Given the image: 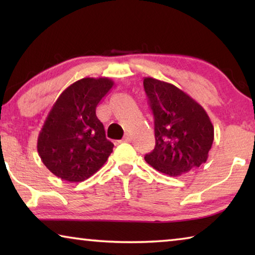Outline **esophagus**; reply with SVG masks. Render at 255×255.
I'll list each match as a JSON object with an SVG mask.
<instances>
[{"label":"esophagus","mask_w":255,"mask_h":255,"mask_svg":"<svg viewBox=\"0 0 255 255\" xmlns=\"http://www.w3.org/2000/svg\"><path fill=\"white\" fill-rule=\"evenodd\" d=\"M130 139H131V138L129 137V135H126V136L123 138L122 141H124V143H129V141H130Z\"/></svg>","instance_id":"obj_1"}]
</instances>
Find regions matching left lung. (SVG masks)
<instances>
[{"mask_svg":"<svg viewBox=\"0 0 255 255\" xmlns=\"http://www.w3.org/2000/svg\"><path fill=\"white\" fill-rule=\"evenodd\" d=\"M154 115L155 148L145 161L169 176H180L208 159L214 126L199 103L175 85L145 77Z\"/></svg>","mask_w":255,"mask_h":255,"instance_id":"obj_1","label":"left lung"}]
</instances>
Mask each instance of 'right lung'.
I'll list each match as a JSON object with an SVG mask.
<instances>
[{"label":"right lung","mask_w":255,"mask_h":255,"mask_svg":"<svg viewBox=\"0 0 255 255\" xmlns=\"http://www.w3.org/2000/svg\"><path fill=\"white\" fill-rule=\"evenodd\" d=\"M108 77H84L66 88L38 135L37 150L54 175L82 182L101 169L114 144L106 138L96 109L114 86Z\"/></svg>","instance_id":"right-lung-1"}]
</instances>
